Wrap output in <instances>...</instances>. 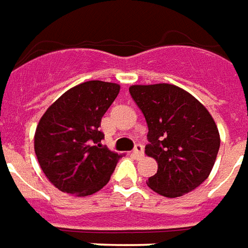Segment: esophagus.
Masks as SVG:
<instances>
[{"label": "esophagus", "mask_w": 248, "mask_h": 248, "mask_svg": "<svg viewBox=\"0 0 248 248\" xmlns=\"http://www.w3.org/2000/svg\"><path fill=\"white\" fill-rule=\"evenodd\" d=\"M143 145L141 144H138L137 147H135V149H134V155L137 156V157H141L143 156Z\"/></svg>", "instance_id": "34e87169"}]
</instances>
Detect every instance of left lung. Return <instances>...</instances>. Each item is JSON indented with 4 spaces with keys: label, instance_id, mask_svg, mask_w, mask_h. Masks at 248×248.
<instances>
[{
    "label": "left lung",
    "instance_id": "1",
    "mask_svg": "<svg viewBox=\"0 0 248 248\" xmlns=\"http://www.w3.org/2000/svg\"><path fill=\"white\" fill-rule=\"evenodd\" d=\"M148 124L145 155L157 162L151 190L178 198L209 177L220 148V134L207 108L181 87L168 83L128 88Z\"/></svg>",
    "mask_w": 248,
    "mask_h": 248
}]
</instances>
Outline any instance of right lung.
I'll list each match as a JSON object with an SVG mask.
<instances>
[{"mask_svg": "<svg viewBox=\"0 0 248 248\" xmlns=\"http://www.w3.org/2000/svg\"><path fill=\"white\" fill-rule=\"evenodd\" d=\"M120 90L117 83H80L60 96L39 121L33 138L36 157L60 191L92 195L109 182L122 155L101 144L99 127Z\"/></svg>", "mask_w": 248, "mask_h": 248, "instance_id": "1", "label": "right lung"}]
</instances>
